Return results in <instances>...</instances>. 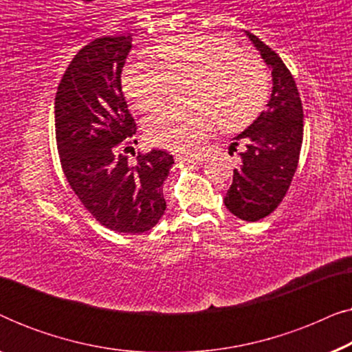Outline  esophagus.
Returning <instances> with one entry per match:
<instances>
[{
    "instance_id": "1",
    "label": "esophagus",
    "mask_w": 352,
    "mask_h": 352,
    "mask_svg": "<svg viewBox=\"0 0 352 352\" xmlns=\"http://www.w3.org/2000/svg\"><path fill=\"white\" fill-rule=\"evenodd\" d=\"M175 158H176V162H181V163H194V165H201V163H204V158L184 155V153H177Z\"/></svg>"
}]
</instances>
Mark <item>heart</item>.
I'll return each instance as SVG.
<instances>
[{"instance_id":"obj_1","label":"heart","mask_w":352,"mask_h":352,"mask_svg":"<svg viewBox=\"0 0 352 352\" xmlns=\"http://www.w3.org/2000/svg\"><path fill=\"white\" fill-rule=\"evenodd\" d=\"M152 59H136L124 67V94L141 110L163 105L173 81L192 78L187 91L190 109H165L144 123L153 146L189 151L219 123L237 131L258 117L269 98L271 78L258 56L242 52L228 38L184 33L152 47Z\"/></svg>"}]
</instances>
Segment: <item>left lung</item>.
<instances>
[{
  "instance_id": "1",
  "label": "left lung",
  "mask_w": 352,
  "mask_h": 352,
  "mask_svg": "<svg viewBox=\"0 0 352 352\" xmlns=\"http://www.w3.org/2000/svg\"><path fill=\"white\" fill-rule=\"evenodd\" d=\"M247 36L272 69L274 88L267 109L230 146V151L243 148L224 205L237 218L254 223L271 214L290 189L302 144V104L280 57L253 33Z\"/></svg>"
}]
</instances>
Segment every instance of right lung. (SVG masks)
<instances>
[{
  "mask_svg": "<svg viewBox=\"0 0 352 352\" xmlns=\"http://www.w3.org/2000/svg\"><path fill=\"white\" fill-rule=\"evenodd\" d=\"M131 35L102 36L76 52L54 102L56 142L72 190L110 230L141 234L165 213L162 186L175 160L166 151L124 155L136 134L122 91Z\"/></svg>",
  "mask_w": 352,
  "mask_h": 352,
  "instance_id": "1",
  "label": "right lung"
}]
</instances>
